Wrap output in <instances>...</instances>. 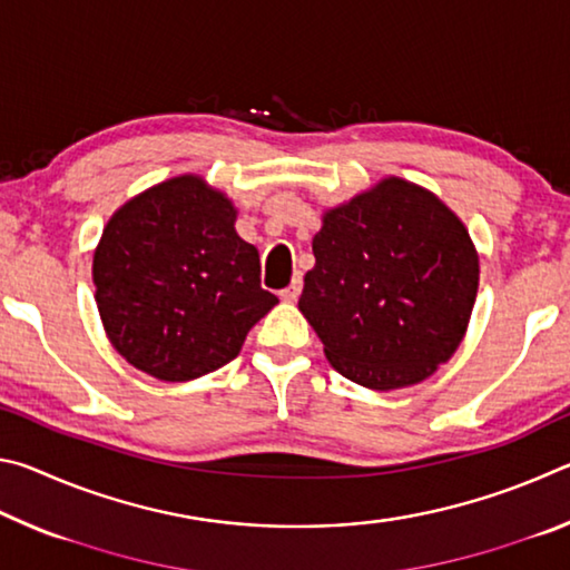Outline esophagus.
Segmentation results:
<instances>
[{
	"label": "esophagus",
	"mask_w": 570,
	"mask_h": 570,
	"mask_svg": "<svg viewBox=\"0 0 570 570\" xmlns=\"http://www.w3.org/2000/svg\"><path fill=\"white\" fill-rule=\"evenodd\" d=\"M298 294H302V278H294V282L292 284H288L286 288H284V292L282 294H278V296H282L284 298V302H296V298H298Z\"/></svg>",
	"instance_id": "obj_1"
}]
</instances>
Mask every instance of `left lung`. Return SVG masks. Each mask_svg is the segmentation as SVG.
Segmentation results:
<instances>
[{"instance_id":"obj_1","label":"left lung","mask_w":570,"mask_h":570,"mask_svg":"<svg viewBox=\"0 0 570 570\" xmlns=\"http://www.w3.org/2000/svg\"><path fill=\"white\" fill-rule=\"evenodd\" d=\"M298 308L346 380L400 390L428 380L465 336L478 250L435 193L384 178L324 214Z\"/></svg>"}]
</instances>
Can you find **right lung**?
<instances>
[{
  "label": "right lung",
  "mask_w": 570,
  "mask_h": 570,
  "mask_svg": "<svg viewBox=\"0 0 570 570\" xmlns=\"http://www.w3.org/2000/svg\"><path fill=\"white\" fill-rule=\"evenodd\" d=\"M236 208L200 176H176L115 210L95 248L105 334L135 370L188 382L236 360L278 304Z\"/></svg>",
  "instance_id": "right-lung-1"
}]
</instances>
